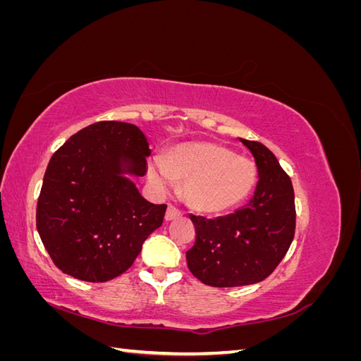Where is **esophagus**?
Returning a JSON list of instances; mask_svg holds the SVG:
<instances>
[{
	"instance_id": "34e87169",
	"label": "esophagus",
	"mask_w": 361,
	"mask_h": 361,
	"mask_svg": "<svg viewBox=\"0 0 361 361\" xmlns=\"http://www.w3.org/2000/svg\"><path fill=\"white\" fill-rule=\"evenodd\" d=\"M179 216H182V212L178 209V207L173 204H169L167 212H166V220L171 221V220H176V218H179Z\"/></svg>"
}]
</instances>
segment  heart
I'll use <instances>...</instances> for the list:
<instances>
[{"mask_svg": "<svg viewBox=\"0 0 361 361\" xmlns=\"http://www.w3.org/2000/svg\"><path fill=\"white\" fill-rule=\"evenodd\" d=\"M149 178L158 188L182 180V197L192 209L221 214L244 202L257 180V170L247 158L214 143L174 147L166 158L149 164Z\"/></svg>", "mask_w": 361, "mask_h": 361, "instance_id": "heart-1", "label": "heart"}]
</instances>
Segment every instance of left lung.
Here are the masks:
<instances>
[{
  "label": "left lung",
  "mask_w": 361,
  "mask_h": 361,
  "mask_svg": "<svg viewBox=\"0 0 361 361\" xmlns=\"http://www.w3.org/2000/svg\"><path fill=\"white\" fill-rule=\"evenodd\" d=\"M243 143L253 154L259 173L253 197L227 216H190L195 243L187 251L188 269L214 288L265 280L288 253L295 235L297 212L290 178L260 141Z\"/></svg>",
  "instance_id": "1"
}]
</instances>
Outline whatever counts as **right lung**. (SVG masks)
<instances>
[{
  "label": "right lung",
  "instance_id": "right-lung-1",
  "mask_svg": "<svg viewBox=\"0 0 361 361\" xmlns=\"http://www.w3.org/2000/svg\"><path fill=\"white\" fill-rule=\"evenodd\" d=\"M150 149L133 125L104 120L56 150L43 176L36 226L54 265L78 280L102 283L130 268L167 204H154L122 176H145Z\"/></svg>",
  "mask_w": 361,
  "mask_h": 361
}]
</instances>
